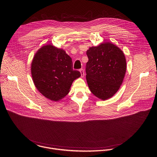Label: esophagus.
I'll list each match as a JSON object with an SVG mask.
<instances>
[{
    "label": "esophagus",
    "mask_w": 157,
    "mask_h": 157,
    "mask_svg": "<svg viewBox=\"0 0 157 157\" xmlns=\"http://www.w3.org/2000/svg\"><path fill=\"white\" fill-rule=\"evenodd\" d=\"M79 71H80V73H81V77H82V78H83V77L84 76V75H85V73H84V70H83V69H81V70H79Z\"/></svg>",
    "instance_id": "1"
}]
</instances>
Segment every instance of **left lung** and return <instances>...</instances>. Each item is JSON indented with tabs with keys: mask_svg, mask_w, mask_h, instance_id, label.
I'll return each mask as SVG.
<instances>
[{
	"mask_svg": "<svg viewBox=\"0 0 157 157\" xmlns=\"http://www.w3.org/2000/svg\"><path fill=\"white\" fill-rule=\"evenodd\" d=\"M86 79L91 92L105 101L120 89L125 71L126 60L123 51L110 42H104L87 51Z\"/></svg>",
	"mask_w": 157,
	"mask_h": 157,
	"instance_id": "1",
	"label": "left lung"
}]
</instances>
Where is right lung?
Returning <instances> with one entry per match:
<instances>
[{
  "mask_svg": "<svg viewBox=\"0 0 157 157\" xmlns=\"http://www.w3.org/2000/svg\"><path fill=\"white\" fill-rule=\"evenodd\" d=\"M31 73L37 90L55 102L68 94L73 81L81 76L79 71L73 70L72 59L65 51L51 44L44 45L36 52Z\"/></svg>",
  "mask_w": 157,
  "mask_h": 157,
  "instance_id": "add662e5",
  "label": "right lung"
}]
</instances>
